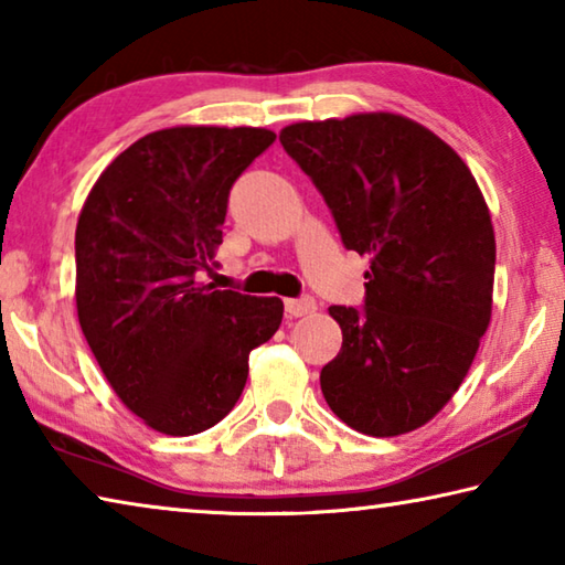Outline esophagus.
<instances>
[{
	"label": "esophagus",
	"mask_w": 565,
	"mask_h": 565,
	"mask_svg": "<svg viewBox=\"0 0 565 565\" xmlns=\"http://www.w3.org/2000/svg\"><path fill=\"white\" fill-rule=\"evenodd\" d=\"M284 306L291 319H299V317H306V313L317 311V301H313L311 296H303V299H286Z\"/></svg>",
	"instance_id": "esophagus-1"
}]
</instances>
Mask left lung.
<instances>
[{
    "label": "left lung",
    "mask_w": 565,
    "mask_h": 565,
    "mask_svg": "<svg viewBox=\"0 0 565 565\" xmlns=\"http://www.w3.org/2000/svg\"><path fill=\"white\" fill-rule=\"evenodd\" d=\"M327 199L341 242L369 256L363 311L329 306L341 351L321 369L353 431H416L463 384L491 323L495 236L471 169L391 111L296 121L279 134Z\"/></svg>",
    "instance_id": "1"
}]
</instances>
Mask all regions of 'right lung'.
<instances>
[{
  "mask_svg": "<svg viewBox=\"0 0 565 565\" xmlns=\"http://www.w3.org/2000/svg\"><path fill=\"white\" fill-rule=\"evenodd\" d=\"M262 127H169L134 141L94 181L76 222V317L102 374L167 436L218 424L248 353L284 317L276 296L199 281L222 244L228 189L271 145Z\"/></svg>",
  "mask_w": 565,
  "mask_h": 565,
  "instance_id": "right-lung-1",
  "label": "right lung"
}]
</instances>
